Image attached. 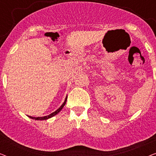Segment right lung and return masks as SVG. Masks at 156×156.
<instances>
[{
    "mask_svg": "<svg viewBox=\"0 0 156 156\" xmlns=\"http://www.w3.org/2000/svg\"><path fill=\"white\" fill-rule=\"evenodd\" d=\"M67 97H66V99L65 100V101H64V103L62 104V106L59 107L58 109H57L56 111H55V112L52 113V114H50V115H48V116H43V117H33V116H28V117H30V119H35V120H46V119H48L51 118V117L54 116L55 115H56L58 114V113L60 112V111L62 109V108L64 107V106L65 105L66 102H67Z\"/></svg>",
    "mask_w": 156,
    "mask_h": 156,
    "instance_id": "1",
    "label": "right lung"
}]
</instances>
